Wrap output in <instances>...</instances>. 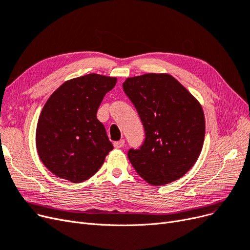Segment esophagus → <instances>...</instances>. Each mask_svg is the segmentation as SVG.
Wrapping results in <instances>:
<instances>
[{
    "instance_id": "esophagus-1",
    "label": "esophagus",
    "mask_w": 250,
    "mask_h": 250,
    "mask_svg": "<svg viewBox=\"0 0 250 250\" xmlns=\"http://www.w3.org/2000/svg\"><path fill=\"white\" fill-rule=\"evenodd\" d=\"M124 146H125V140H124V139L114 142V147H115V148H122V147H124Z\"/></svg>"
}]
</instances>
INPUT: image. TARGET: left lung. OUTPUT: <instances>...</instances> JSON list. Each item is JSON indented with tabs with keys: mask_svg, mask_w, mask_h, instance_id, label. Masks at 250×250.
Masks as SVG:
<instances>
[{
	"mask_svg": "<svg viewBox=\"0 0 250 250\" xmlns=\"http://www.w3.org/2000/svg\"><path fill=\"white\" fill-rule=\"evenodd\" d=\"M124 91L136 108L146 138L127 158L142 179L160 186L186 174L205 140L203 108L170 75L146 74L126 79Z\"/></svg>",
	"mask_w": 250,
	"mask_h": 250,
	"instance_id": "8db88e82",
	"label": "left lung"
}]
</instances>
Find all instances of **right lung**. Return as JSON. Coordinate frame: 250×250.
Instances as JSON below:
<instances>
[{
    "label": "right lung",
    "instance_id": "add662e5",
    "mask_svg": "<svg viewBox=\"0 0 250 250\" xmlns=\"http://www.w3.org/2000/svg\"><path fill=\"white\" fill-rule=\"evenodd\" d=\"M116 78L89 74L62 84L40 113L36 146L44 166L59 178L81 183L103 165L113 146L96 118Z\"/></svg>",
    "mask_w": 250,
    "mask_h": 250
}]
</instances>
